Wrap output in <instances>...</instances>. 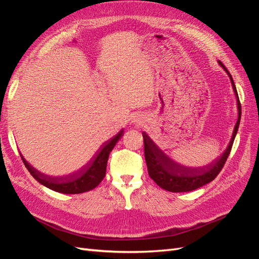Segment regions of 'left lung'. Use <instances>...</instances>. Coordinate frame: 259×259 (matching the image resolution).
Returning <instances> with one entry per match:
<instances>
[{
	"instance_id": "left-lung-1",
	"label": "left lung",
	"mask_w": 259,
	"mask_h": 259,
	"mask_svg": "<svg viewBox=\"0 0 259 259\" xmlns=\"http://www.w3.org/2000/svg\"><path fill=\"white\" fill-rule=\"evenodd\" d=\"M218 64L221 65V67L225 70L230 79L232 90L234 92V96H236L237 99L238 120L236 123V126H234L228 146H227L226 150L217 160L209 164V165L200 168H192L180 165L177 162L168 158L161 149H159V147L152 142L151 138H149L146 133H143L145 159L147 163L149 176L154 180V183L156 185L161 187L164 190L170 192H188L198 189V188L210 183L211 180H214L216 178V176L219 174V171L222 170L227 161V158H228V155L230 153L232 144L234 142V138H236L240 125L241 104L239 100L236 85H234L230 72L222 64V61H218Z\"/></svg>"
}]
</instances>
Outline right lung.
I'll use <instances>...</instances> for the list:
<instances>
[{
    "label": "right lung",
    "instance_id": "right-lung-1",
    "mask_svg": "<svg viewBox=\"0 0 259 259\" xmlns=\"http://www.w3.org/2000/svg\"><path fill=\"white\" fill-rule=\"evenodd\" d=\"M124 134V131H120L117 134L111 138L109 142L105 143L99 149V151L96 152L95 156L90 163L72 175H68L64 177H52L48 176L41 171H38L34 167H32L26 161V159L21 155V159L25 163L26 167L30 171V174L33 176L35 180H37L41 185L50 188L51 190H54L60 193L66 194H77L83 193L86 191L93 190L96 188L101 180L106 176L107 169V162L109 159V154L112 151L115 144L119 142V139Z\"/></svg>",
    "mask_w": 259,
    "mask_h": 259
}]
</instances>
